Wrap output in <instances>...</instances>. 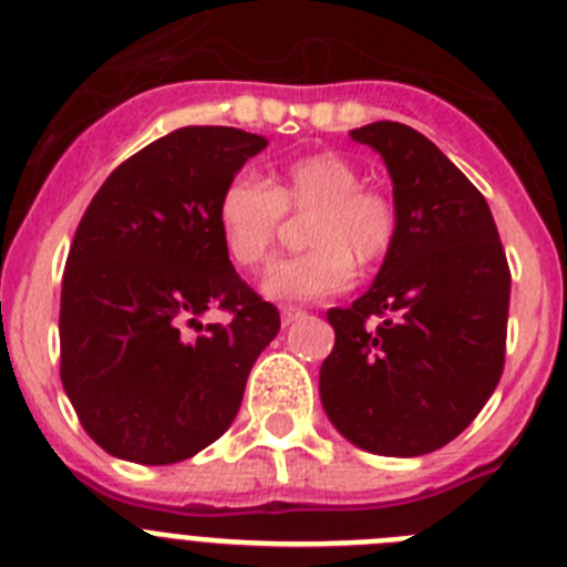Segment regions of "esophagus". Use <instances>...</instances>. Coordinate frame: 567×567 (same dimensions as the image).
I'll return each mask as SVG.
<instances>
[{
    "instance_id": "34e87169",
    "label": "esophagus",
    "mask_w": 567,
    "mask_h": 567,
    "mask_svg": "<svg viewBox=\"0 0 567 567\" xmlns=\"http://www.w3.org/2000/svg\"><path fill=\"white\" fill-rule=\"evenodd\" d=\"M303 315H306V311L298 309V306H284V309H280V320H284V326L295 323V320L303 318Z\"/></svg>"
}]
</instances>
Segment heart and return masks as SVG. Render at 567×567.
<instances>
[{"mask_svg": "<svg viewBox=\"0 0 567 567\" xmlns=\"http://www.w3.org/2000/svg\"><path fill=\"white\" fill-rule=\"evenodd\" d=\"M287 213H309L303 241L311 247L272 264L264 278V292L287 303L346 292L354 264L382 267L402 230L396 199L362 185L360 165L342 154L315 152L284 163L269 182L247 171L227 179L216 202V225L230 261L241 269L269 264Z\"/></svg>", "mask_w": 567, "mask_h": 567, "instance_id": "1", "label": "heart"}]
</instances>
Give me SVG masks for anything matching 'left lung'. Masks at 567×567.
<instances>
[{
    "instance_id": "left-lung-1",
    "label": "left lung",
    "mask_w": 567,
    "mask_h": 567,
    "mask_svg": "<svg viewBox=\"0 0 567 567\" xmlns=\"http://www.w3.org/2000/svg\"><path fill=\"white\" fill-rule=\"evenodd\" d=\"M351 137L385 159L402 230L371 289L326 315L320 399L351 444L410 458L450 444L495 393L512 272L484 194L439 145L391 121Z\"/></svg>"
}]
</instances>
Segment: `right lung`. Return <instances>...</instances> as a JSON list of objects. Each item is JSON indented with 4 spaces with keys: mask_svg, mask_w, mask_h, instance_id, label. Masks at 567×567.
Segmentation results:
<instances>
[{
    "mask_svg": "<svg viewBox=\"0 0 567 567\" xmlns=\"http://www.w3.org/2000/svg\"><path fill=\"white\" fill-rule=\"evenodd\" d=\"M264 148L241 128H176L83 213L61 280V382L114 458L176 464L213 444L278 334V309L233 269L216 225L221 188ZM207 310L228 323L199 324Z\"/></svg>",
    "mask_w": 567,
    "mask_h": 567,
    "instance_id": "right-lung-1",
    "label": "right lung"
}]
</instances>
